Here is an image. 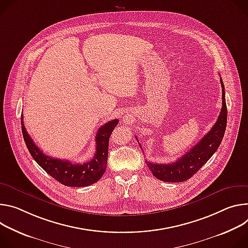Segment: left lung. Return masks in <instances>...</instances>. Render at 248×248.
Returning a JSON list of instances; mask_svg holds the SVG:
<instances>
[{"instance_id":"1","label":"left lung","mask_w":248,"mask_h":248,"mask_svg":"<svg viewBox=\"0 0 248 248\" xmlns=\"http://www.w3.org/2000/svg\"><path fill=\"white\" fill-rule=\"evenodd\" d=\"M221 86L223 89V106L221 113H219L217 120L212 129L193 148L174 162L166 164L146 161L149 170L152 171L155 177L166 182L185 181L193 176L217 150L224 138L228 118L225 87L222 78Z\"/></svg>"}]
</instances>
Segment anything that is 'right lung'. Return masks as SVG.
Instances as JSON below:
<instances>
[{"instance_id": "1", "label": "right lung", "mask_w": 248, "mask_h": 248, "mask_svg": "<svg viewBox=\"0 0 248 248\" xmlns=\"http://www.w3.org/2000/svg\"><path fill=\"white\" fill-rule=\"evenodd\" d=\"M22 120L23 116L21 115V131L27 149L34 160L53 178L71 187L89 186L101 178L106 170L110 135L118 124V119L109 121L98 129L95 136V155L90 161L85 163L71 162L70 160L46 155L26 132Z\"/></svg>"}]
</instances>
